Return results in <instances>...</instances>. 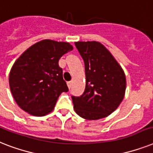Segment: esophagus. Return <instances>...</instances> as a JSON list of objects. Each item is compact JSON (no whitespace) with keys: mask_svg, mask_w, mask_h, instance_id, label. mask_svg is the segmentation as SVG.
Instances as JSON below:
<instances>
[{"mask_svg":"<svg viewBox=\"0 0 153 153\" xmlns=\"http://www.w3.org/2000/svg\"><path fill=\"white\" fill-rule=\"evenodd\" d=\"M71 85H72V82H71V81H70V82H68V86L69 89H71Z\"/></svg>","mask_w":153,"mask_h":153,"instance_id":"1","label":"esophagus"}]
</instances>
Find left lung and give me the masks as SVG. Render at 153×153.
<instances>
[{"label": "left lung", "instance_id": "8db88e82", "mask_svg": "<svg viewBox=\"0 0 153 153\" xmlns=\"http://www.w3.org/2000/svg\"><path fill=\"white\" fill-rule=\"evenodd\" d=\"M85 64V88L80 97L71 96L75 112L83 119L107 117L123 100L126 77L122 68L97 42L74 43Z\"/></svg>", "mask_w": 153, "mask_h": 153}]
</instances>
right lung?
I'll use <instances>...</instances> for the list:
<instances>
[{
    "instance_id": "obj_1",
    "label": "right lung",
    "mask_w": 153,
    "mask_h": 153,
    "mask_svg": "<svg viewBox=\"0 0 153 153\" xmlns=\"http://www.w3.org/2000/svg\"><path fill=\"white\" fill-rule=\"evenodd\" d=\"M73 49L68 42L43 40L19 57L9 74V85L17 105L35 116L53 111L57 99L68 87L59 59Z\"/></svg>"
}]
</instances>
